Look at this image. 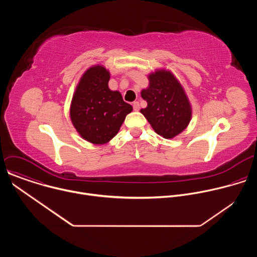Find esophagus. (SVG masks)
Listing matches in <instances>:
<instances>
[{
	"instance_id": "esophagus-1",
	"label": "esophagus",
	"mask_w": 257,
	"mask_h": 257,
	"mask_svg": "<svg viewBox=\"0 0 257 257\" xmlns=\"http://www.w3.org/2000/svg\"><path fill=\"white\" fill-rule=\"evenodd\" d=\"M139 108H140L139 102L138 101H134L133 102V109H134V111H139Z\"/></svg>"
}]
</instances>
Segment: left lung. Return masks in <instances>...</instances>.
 Listing matches in <instances>:
<instances>
[{"mask_svg":"<svg viewBox=\"0 0 257 257\" xmlns=\"http://www.w3.org/2000/svg\"><path fill=\"white\" fill-rule=\"evenodd\" d=\"M150 85L142 89L141 97L148 106L140 113L153 129L167 139L174 138L184 130L191 120L188 97L173 73L164 69L149 75Z\"/></svg>","mask_w":257,"mask_h":257,"instance_id":"8db88e82","label":"left lung"}]
</instances>
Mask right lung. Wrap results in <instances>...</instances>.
<instances>
[{
	"label": "right lung",
	"instance_id": "1",
	"mask_svg": "<svg viewBox=\"0 0 257 257\" xmlns=\"http://www.w3.org/2000/svg\"><path fill=\"white\" fill-rule=\"evenodd\" d=\"M109 72L103 66L87 69L70 106L73 126L82 138L93 144L108 142L119 132L132 105L125 102L119 91L108 88Z\"/></svg>",
	"mask_w": 257,
	"mask_h": 257
}]
</instances>
